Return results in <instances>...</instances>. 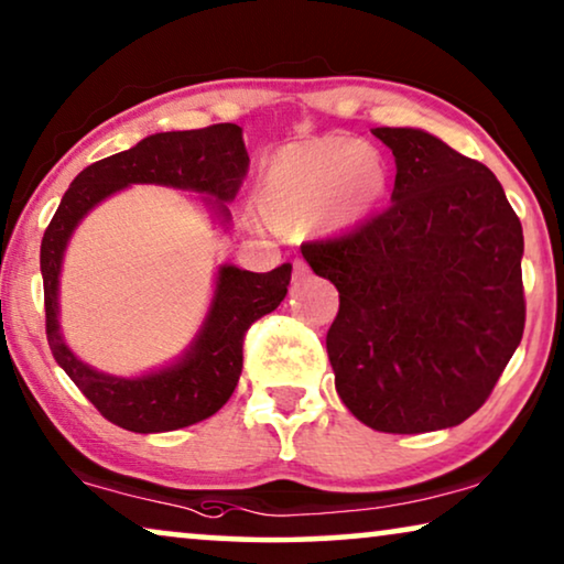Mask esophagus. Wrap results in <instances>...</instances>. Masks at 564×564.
Here are the masks:
<instances>
[{"instance_id": "obj_1", "label": "esophagus", "mask_w": 564, "mask_h": 564, "mask_svg": "<svg viewBox=\"0 0 564 564\" xmlns=\"http://www.w3.org/2000/svg\"><path fill=\"white\" fill-rule=\"evenodd\" d=\"M306 275H308V265H306V260H301V258L293 260V279L301 281V279H306Z\"/></svg>"}]
</instances>
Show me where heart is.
<instances>
[{"instance_id": "obj_1", "label": "heart", "mask_w": 564, "mask_h": 564, "mask_svg": "<svg viewBox=\"0 0 564 564\" xmlns=\"http://www.w3.org/2000/svg\"><path fill=\"white\" fill-rule=\"evenodd\" d=\"M388 184L378 150L350 138H327L289 148L260 181V212L279 229H301L322 214L332 227L362 219Z\"/></svg>"}]
</instances>
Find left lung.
I'll list each match as a JSON object with an SVG mask.
<instances>
[{
	"label": "left lung",
	"instance_id": "8db88e82",
	"mask_svg": "<svg viewBox=\"0 0 564 564\" xmlns=\"http://www.w3.org/2000/svg\"><path fill=\"white\" fill-rule=\"evenodd\" d=\"M372 134L393 150V204L301 252L339 291L327 355L345 406L376 432L447 430L521 343V221L490 169L434 134Z\"/></svg>",
	"mask_w": 564,
	"mask_h": 564
}]
</instances>
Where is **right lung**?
<instances>
[{"instance_id":"right-lung-1","label":"right lung","mask_w":564,"mask_h":564,"mask_svg":"<svg viewBox=\"0 0 564 564\" xmlns=\"http://www.w3.org/2000/svg\"><path fill=\"white\" fill-rule=\"evenodd\" d=\"M248 169L242 127L221 122L202 130L150 134L124 153L91 163L63 194L41 245L45 335L55 362L107 422L127 432L153 434L184 430L217 414L240 380L245 332L281 304L291 283V265L271 273L221 265L212 308L186 358L161 372L127 380L84 365L61 337L58 273L70 232L91 206L130 184H163L206 194L227 219L225 202L240 192Z\"/></svg>"}]
</instances>
